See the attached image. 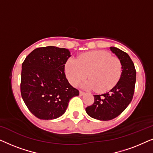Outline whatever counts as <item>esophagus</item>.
I'll return each instance as SVG.
<instances>
[{"label": "esophagus", "instance_id": "34e87169", "mask_svg": "<svg viewBox=\"0 0 153 153\" xmlns=\"http://www.w3.org/2000/svg\"><path fill=\"white\" fill-rule=\"evenodd\" d=\"M85 94V93L84 92H83V91H79V95H80L81 96H82V95H83Z\"/></svg>", "mask_w": 153, "mask_h": 153}]
</instances>
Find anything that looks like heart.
<instances>
[{"mask_svg": "<svg viewBox=\"0 0 153 153\" xmlns=\"http://www.w3.org/2000/svg\"><path fill=\"white\" fill-rule=\"evenodd\" d=\"M66 76L70 83L76 85L86 78L82 84L85 88H95L98 93H104L116 86L123 72V65L118 58L104 51L86 52L78 57L70 58L65 65Z\"/></svg>", "mask_w": 153, "mask_h": 153, "instance_id": "b5f03b06", "label": "heart"}]
</instances>
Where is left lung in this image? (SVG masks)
Listing matches in <instances>:
<instances>
[{
    "mask_svg": "<svg viewBox=\"0 0 153 153\" xmlns=\"http://www.w3.org/2000/svg\"><path fill=\"white\" fill-rule=\"evenodd\" d=\"M110 50L123 65L121 77L116 86L102 95H94V103L85 108L89 116L99 120H110L118 116L131 102L134 93L136 70L128 54L116 47Z\"/></svg>",
    "mask_w": 153,
    "mask_h": 153,
    "instance_id": "left-lung-1",
    "label": "left lung"
}]
</instances>
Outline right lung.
Here are the masks:
<instances>
[{
	"instance_id": "obj_1",
	"label": "right lung",
	"mask_w": 153,
	"mask_h": 153,
	"mask_svg": "<svg viewBox=\"0 0 153 153\" xmlns=\"http://www.w3.org/2000/svg\"><path fill=\"white\" fill-rule=\"evenodd\" d=\"M70 56L68 49L49 46L34 49L22 63L21 94L37 118L48 120L61 116L71 98L79 95L65 74Z\"/></svg>"
}]
</instances>
